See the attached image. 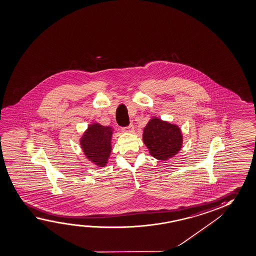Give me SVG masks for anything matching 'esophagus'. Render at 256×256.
<instances>
[{
	"instance_id": "esophagus-1",
	"label": "esophagus",
	"mask_w": 256,
	"mask_h": 256,
	"mask_svg": "<svg viewBox=\"0 0 256 256\" xmlns=\"http://www.w3.org/2000/svg\"><path fill=\"white\" fill-rule=\"evenodd\" d=\"M124 132H129V134H132L134 132V126H132V124H130L129 126H127V127H126L124 129Z\"/></svg>"
}]
</instances>
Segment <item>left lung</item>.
I'll return each instance as SVG.
<instances>
[{"label": "left lung", "instance_id": "left-lung-1", "mask_svg": "<svg viewBox=\"0 0 256 256\" xmlns=\"http://www.w3.org/2000/svg\"><path fill=\"white\" fill-rule=\"evenodd\" d=\"M142 140L153 158L166 161L182 150L183 135L177 124L153 116L143 130Z\"/></svg>", "mask_w": 256, "mask_h": 256}]
</instances>
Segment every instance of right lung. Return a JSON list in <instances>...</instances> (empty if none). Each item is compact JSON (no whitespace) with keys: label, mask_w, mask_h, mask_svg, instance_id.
Returning <instances> with one entry per match:
<instances>
[{"label":"right lung","mask_w":256,"mask_h":256,"mask_svg":"<svg viewBox=\"0 0 256 256\" xmlns=\"http://www.w3.org/2000/svg\"><path fill=\"white\" fill-rule=\"evenodd\" d=\"M114 128L95 122L88 126L80 138V146L90 162L98 167L106 166L112 151Z\"/></svg>","instance_id":"obj_1"}]
</instances>
